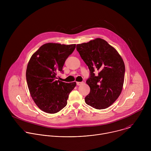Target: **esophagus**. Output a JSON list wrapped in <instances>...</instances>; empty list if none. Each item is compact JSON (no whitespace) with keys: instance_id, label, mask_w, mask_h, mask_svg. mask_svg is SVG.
Listing matches in <instances>:
<instances>
[{"instance_id":"obj_1","label":"esophagus","mask_w":151,"mask_h":151,"mask_svg":"<svg viewBox=\"0 0 151 151\" xmlns=\"http://www.w3.org/2000/svg\"><path fill=\"white\" fill-rule=\"evenodd\" d=\"M83 83V82H76V85H80L82 84Z\"/></svg>"}]
</instances>
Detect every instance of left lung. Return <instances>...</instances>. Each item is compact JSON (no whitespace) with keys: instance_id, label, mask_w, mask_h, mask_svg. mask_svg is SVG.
I'll return each mask as SVG.
<instances>
[{"instance_id":"obj_1","label":"left lung","mask_w":151,"mask_h":151,"mask_svg":"<svg viewBox=\"0 0 151 151\" xmlns=\"http://www.w3.org/2000/svg\"><path fill=\"white\" fill-rule=\"evenodd\" d=\"M76 50L90 70L86 83L90 92L85 97V103L97 109L107 108L122 91L125 74L123 60L114 47L100 38L78 44Z\"/></svg>"}]
</instances>
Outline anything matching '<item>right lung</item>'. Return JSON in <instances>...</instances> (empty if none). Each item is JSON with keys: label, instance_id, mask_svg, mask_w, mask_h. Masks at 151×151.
Instances as JSON below:
<instances>
[{"label": "right lung", "instance_id": "1", "mask_svg": "<svg viewBox=\"0 0 151 151\" xmlns=\"http://www.w3.org/2000/svg\"><path fill=\"white\" fill-rule=\"evenodd\" d=\"M75 48V44L48 43L41 46L29 61L26 70L28 88L36 104L45 112L55 114L67 105L76 82L57 80V74L63 73L64 64Z\"/></svg>", "mask_w": 151, "mask_h": 151}]
</instances>
